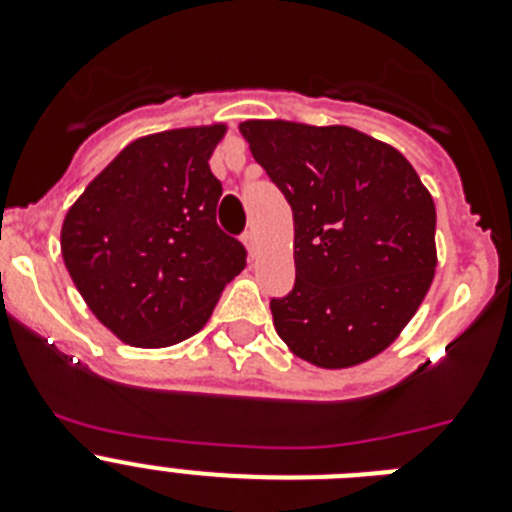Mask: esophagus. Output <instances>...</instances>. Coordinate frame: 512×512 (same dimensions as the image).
I'll list each match as a JSON object with an SVG mask.
<instances>
[{
    "mask_svg": "<svg viewBox=\"0 0 512 512\" xmlns=\"http://www.w3.org/2000/svg\"><path fill=\"white\" fill-rule=\"evenodd\" d=\"M243 243H246V248H248V253H251V256H256V248H259V238H256V230H246V233H243Z\"/></svg>",
    "mask_w": 512,
    "mask_h": 512,
    "instance_id": "34e87169",
    "label": "esophagus"
}]
</instances>
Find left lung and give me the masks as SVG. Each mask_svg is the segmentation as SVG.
Wrapping results in <instances>:
<instances>
[{
  "mask_svg": "<svg viewBox=\"0 0 512 512\" xmlns=\"http://www.w3.org/2000/svg\"><path fill=\"white\" fill-rule=\"evenodd\" d=\"M253 158L295 217V287L271 300L300 359L346 369L410 323L436 274V205L397 148L346 125L246 120Z\"/></svg>",
  "mask_w": 512,
  "mask_h": 512,
  "instance_id": "8db88e82",
  "label": "left lung"
}]
</instances>
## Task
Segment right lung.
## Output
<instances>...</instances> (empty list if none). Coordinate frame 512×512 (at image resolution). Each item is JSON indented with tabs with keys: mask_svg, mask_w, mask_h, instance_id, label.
Returning <instances> with one entry per match:
<instances>
[{
	"mask_svg": "<svg viewBox=\"0 0 512 512\" xmlns=\"http://www.w3.org/2000/svg\"><path fill=\"white\" fill-rule=\"evenodd\" d=\"M225 122L143 135L69 207L61 256L94 318L122 343L164 348L205 328L246 248L217 228L210 156Z\"/></svg>",
	"mask_w": 512,
	"mask_h": 512,
	"instance_id": "1",
	"label": "right lung"
}]
</instances>
